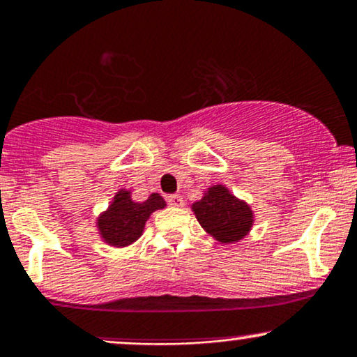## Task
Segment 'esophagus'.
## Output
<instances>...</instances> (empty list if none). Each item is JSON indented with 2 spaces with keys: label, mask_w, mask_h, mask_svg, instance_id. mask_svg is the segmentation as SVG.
Wrapping results in <instances>:
<instances>
[{
  "label": "esophagus",
  "mask_w": 357,
  "mask_h": 357,
  "mask_svg": "<svg viewBox=\"0 0 357 357\" xmlns=\"http://www.w3.org/2000/svg\"><path fill=\"white\" fill-rule=\"evenodd\" d=\"M166 201L171 206H181L183 204V197L179 196V195H167L166 196Z\"/></svg>",
  "instance_id": "esophagus-1"
}]
</instances>
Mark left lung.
<instances>
[{"label":"left lung","mask_w":357,"mask_h":357,"mask_svg":"<svg viewBox=\"0 0 357 357\" xmlns=\"http://www.w3.org/2000/svg\"><path fill=\"white\" fill-rule=\"evenodd\" d=\"M199 225L221 243L239 241L252 226V211L236 199L222 184L209 188L203 199L192 204Z\"/></svg>","instance_id":"1"}]
</instances>
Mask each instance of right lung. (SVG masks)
Returning a JSON list of instances; mask_svg holds the SVG:
<instances>
[{
    "mask_svg": "<svg viewBox=\"0 0 357 357\" xmlns=\"http://www.w3.org/2000/svg\"><path fill=\"white\" fill-rule=\"evenodd\" d=\"M165 199L153 192L143 203H135L130 191H118L108 211L98 220L101 238L111 246L121 248L135 243L143 234L144 225L153 211L165 208Z\"/></svg>",
    "mask_w": 357,
    "mask_h": 357,
    "instance_id": "1",
    "label": "right lung"
}]
</instances>
